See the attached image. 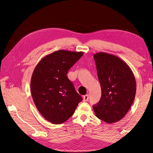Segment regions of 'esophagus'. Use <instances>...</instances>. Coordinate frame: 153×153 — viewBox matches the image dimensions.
<instances>
[{
	"label": "esophagus",
	"mask_w": 153,
	"mask_h": 153,
	"mask_svg": "<svg viewBox=\"0 0 153 153\" xmlns=\"http://www.w3.org/2000/svg\"><path fill=\"white\" fill-rule=\"evenodd\" d=\"M89 99V95H85L83 97V102H87Z\"/></svg>",
	"instance_id": "obj_1"
}]
</instances>
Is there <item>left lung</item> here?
<instances>
[{"label":"left lung","mask_w":153,"mask_h":153,"mask_svg":"<svg viewBox=\"0 0 153 153\" xmlns=\"http://www.w3.org/2000/svg\"><path fill=\"white\" fill-rule=\"evenodd\" d=\"M102 89L100 102L93 106L96 116L107 123L124 118L134 100L137 83L126 62L112 54H94Z\"/></svg>","instance_id":"1"}]
</instances>
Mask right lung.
Masks as SVG:
<instances>
[{"mask_svg":"<svg viewBox=\"0 0 153 153\" xmlns=\"http://www.w3.org/2000/svg\"><path fill=\"white\" fill-rule=\"evenodd\" d=\"M83 52L58 50L46 56L33 71L30 91L37 110L46 120L61 124L74 114L81 95L67 76Z\"/></svg>","mask_w":153,"mask_h":153,"instance_id":"right-lung-1","label":"right lung"}]
</instances>
